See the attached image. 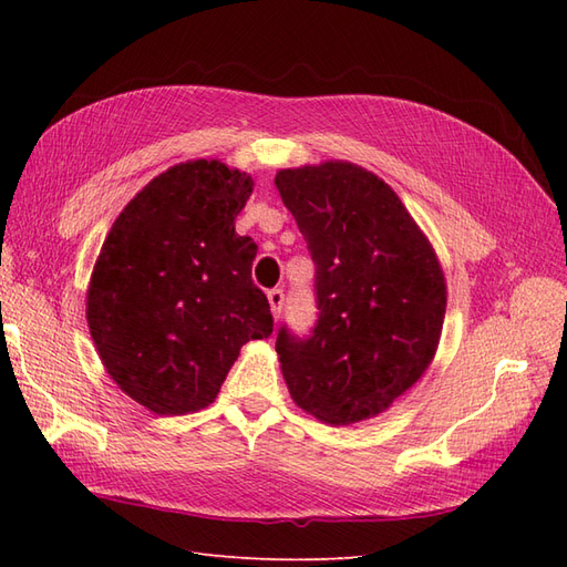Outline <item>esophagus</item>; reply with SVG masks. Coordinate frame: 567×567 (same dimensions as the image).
<instances>
[{
  "mask_svg": "<svg viewBox=\"0 0 567 567\" xmlns=\"http://www.w3.org/2000/svg\"><path fill=\"white\" fill-rule=\"evenodd\" d=\"M267 300H269V307H271V315L274 319H279L281 315V307H284V290L281 288H274L267 293Z\"/></svg>",
  "mask_w": 567,
  "mask_h": 567,
  "instance_id": "34e87169",
  "label": "esophagus"
}]
</instances>
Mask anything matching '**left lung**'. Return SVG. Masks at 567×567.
I'll return each mask as SVG.
<instances>
[{
  "label": "left lung",
  "mask_w": 567,
  "mask_h": 567,
  "mask_svg": "<svg viewBox=\"0 0 567 567\" xmlns=\"http://www.w3.org/2000/svg\"><path fill=\"white\" fill-rule=\"evenodd\" d=\"M274 184L317 265L312 336L277 338L290 398L329 425L379 416L437 352L447 310L437 252L392 186L362 165L288 167Z\"/></svg>",
  "instance_id": "left-lung-1"
}]
</instances>
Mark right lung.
Returning a JSON list of instances; mask_svg holds the SVG:
<instances>
[{
  "label": "right lung",
  "instance_id": "1",
  "mask_svg": "<svg viewBox=\"0 0 567 567\" xmlns=\"http://www.w3.org/2000/svg\"><path fill=\"white\" fill-rule=\"evenodd\" d=\"M252 177L217 158L173 165L117 215L94 262L87 326L101 364L158 416L194 414L248 340L271 333L250 279L252 238L234 221Z\"/></svg>",
  "mask_w": 567,
  "mask_h": 567
}]
</instances>
